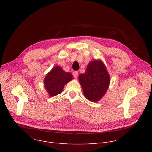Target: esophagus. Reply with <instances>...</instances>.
<instances>
[{
  "label": "esophagus",
  "instance_id": "esophagus-1",
  "mask_svg": "<svg viewBox=\"0 0 152 152\" xmlns=\"http://www.w3.org/2000/svg\"><path fill=\"white\" fill-rule=\"evenodd\" d=\"M78 72L77 71H74L73 72V76L75 77V78H77V76H78Z\"/></svg>",
  "mask_w": 152,
  "mask_h": 152
}]
</instances>
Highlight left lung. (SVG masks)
<instances>
[{"mask_svg":"<svg viewBox=\"0 0 152 152\" xmlns=\"http://www.w3.org/2000/svg\"><path fill=\"white\" fill-rule=\"evenodd\" d=\"M79 82L87 100L93 102L101 100L110 83V77L104 63L101 60L90 61L85 73L79 75Z\"/></svg>","mask_w":152,"mask_h":152,"instance_id":"left-lung-1","label":"left lung"}]
</instances>
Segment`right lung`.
Here are the masks:
<instances>
[{"instance_id": "1", "label": "right lung", "mask_w": 152, "mask_h": 152, "mask_svg": "<svg viewBox=\"0 0 152 152\" xmlns=\"http://www.w3.org/2000/svg\"><path fill=\"white\" fill-rule=\"evenodd\" d=\"M73 78L71 73L65 71L59 66H55L44 77V87L49 96L54 97L61 93L65 86Z\"/></svg>"}]
</instances>
